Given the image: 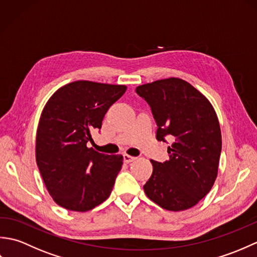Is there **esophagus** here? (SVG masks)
<instances>
[{"label":"esophagus","mask_w":257,"mask_h":257,"mask_svg":"<svg viewBox=\"0 0 257 257\" xmlns=\"http://www.w3.org/2000/svg\"><path fill=\"white\" fill-rule=\"evenodd\" d=\"M134 160H136V157H133V156H129V155H127V154H124L123 155V161L124 162H132V161H134Z\"/></svg>","instance_id":"1"}]
</instances>
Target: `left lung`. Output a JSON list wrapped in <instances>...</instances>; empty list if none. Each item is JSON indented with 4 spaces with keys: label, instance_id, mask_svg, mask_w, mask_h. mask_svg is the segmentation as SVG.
I'll return each mask as SVG.
<instances>
[{
    "label": "left lung",
    "instance_id": "1",
    "mask_svg": "<svg viewBox=\"0 0 257 257\" xmlns=\"http://www.w3.org/2000/svg\"><path fill=\"white\" fill-rule=\"evenodd\" d=\"M137 94L149 103L157 122V139L174 140L170 159L150 160L147 196L162 209L184 211L210 192L219 170L222 136L219 119L207 98L181 78L140 85Z\"/></svg>",
    "mask_w": 257,
    "mask_h": 257
}]
</instances>
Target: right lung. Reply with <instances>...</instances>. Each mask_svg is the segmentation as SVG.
<instances>
[{"label": "right lung", "instance_id": "right-lung-1", "mask_svg": "<svg viewBox=\"0 0 257 257\" xmlns=\"http://www.w3.org/2000/svg\"><path fill=\"white\" fill-rule=\"evenodd\" d=\"M125 89L124 85L73 81L54 92L43 109L36 163L48 193L64 209L89 211L110 195L123 157L99 154L87 144Z\"/></svg>", "mask_w": 257, "mask_h": 257}]
</instances>
